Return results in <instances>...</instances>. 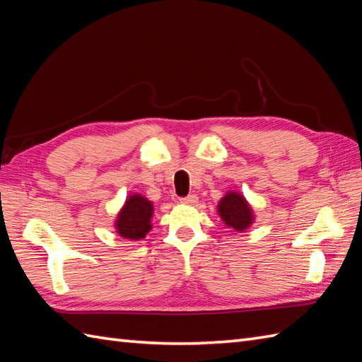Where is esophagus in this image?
I'll return each instance as SVG.
<instances>
[{"instance_id": "esophagus-1", "label": "esophagus", "mask_w": 362, "mask_h": 362, "mask_svg": "<svg viewBox=\"0 0 362 362\" xmlns=\"http://www.w3.org/2000/svg\"><path fill=\"white\" fill-rule=\"evenodd\" d=\"M180 202H182L183 205H194V204H197V196L196 194H189L187 197H182Z\"/></svg>"}]
</instances>
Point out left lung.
<instances>
[{
    "instance_id": "obj_1",
    "label": "left lung",
    "mask_w": 362,
    "mask_h": 362,
    "mask_svg": "<svg viewBox=\"0 0 362 362\" xmlns=\"http://www.w3.org/2000/svg\"><path fill=\"white\" fill-rule=\"evenodd\" d=\"M222 222L234 231H245L255 223V211L238 191H228L217 205Z\"/></svg>"
}]
</instances>
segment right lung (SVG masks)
<instances>
[{"label": "right lung", "mask_w": 362, "mask_h": 362, "mask_svg": "<svg viewBox=\"0 0 362 362\" xmlns=\"http://www.w3.org/2000/svg\"><path fill=\"white\" fill-rule=\"evenodd\" d=\"M154 214L153 202L139 192L126 197L124 205L115 217L114 228L119 236L128 240H140L153 228L151 219Z\"/></svg>", "instance_id": "obj_1"}]
</instances>
